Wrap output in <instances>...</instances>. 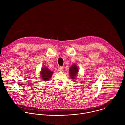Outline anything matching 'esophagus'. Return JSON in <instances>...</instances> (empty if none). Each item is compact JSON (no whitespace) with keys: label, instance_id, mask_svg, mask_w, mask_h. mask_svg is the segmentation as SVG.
Instances as JSON below:
<instances>
[{"label":"esophagus","instance_id":"esophagus-1","mask_svg":"<svg viewBox=\"0 0 125 125\" xmlns=\"http://www.w3.org/2000/svg\"><path fill=\"white\" fill-rule=\"evenodd\" d=\"M63 69H64V67L63 66H59L58 68V69L59 71H62L63 70Z\"/></svg>","mask_w":125,"mask_h":125}]
</instances>
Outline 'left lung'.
Here are the masks:
<instances>
[{
  "mask_svg": "<svg viewBox=\"0 0 125 125\" xmlns=\"http://www.w3.org/2000/svg\"><path fill=\"white\" fill-rule=\"evenodd\" d=\"M79 72V69L78 66L76 64H73L69 69L70 76L72 80H76V78L77 77L78 73Z\"/></svg>",
  "mask_w": 125,
  "mask_h": 125,
  "instance_id": "obj_1",
  "label": "left lung"
}]
</instances>
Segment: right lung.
<instances>
[{"mask_svg":"<svg viewBox=\"0 0 125 125\" xmlns=\"http://www.w3.org/2000/svg\"><path fill=\"white\" fill-rule=\"evenodd\" d=\"M41 76L44 81H47L49 80L52 76L53 72L51 70H49L46 67H43L41 71Z\"/></svg>","mask_w":125,"mask_h":125,"instance_id":"right-lung-1","label":"right lung"}]
</instances>
